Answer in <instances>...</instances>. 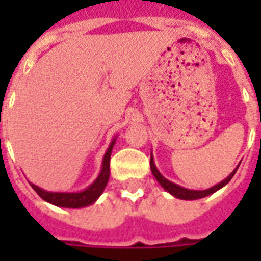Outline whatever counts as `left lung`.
<instances>
[{
    "label": "left lung",
    "instance_id": "8db88e82",
    "mask_svg": "<svg viewBox=\"0 0 261 261\" xmlns=\"http://www.w3.org/2000/svg\"><path fill=\"white\" fill-rule=\"evenodd\" d=\"M151 170H152V175L155 176V179L161 183V186L164 187L166 192H169L170 194H173V196L177 197V198H181V200H197V198H202V197H207L210 196V194H213V193H215L217 190H219L221 187H224L226 183H229L230 179H232L233 175L236 173L238 168H236L224 181H221L219 185L211 187V189H208V190H200V192H197V190H187V189H183V187L177 186L175 183L169 181L168 179H165L164 176L159 173L158 169L155 168V164H153L152 158H151Z\"/></svg>",
    "mask_w": 261,
    "mask_h": 261
}]
</instances>
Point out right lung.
I'll return each mask as SVG.
<instances>
[{
	"label": "right lung",
	"mask_w": 261,
	"mask_h": 261,
	"mask_svg": "<svg viewBox=\"0 0 261 261\" xmlns=\"http://www.w3.org/2000/svg\"><path fill=\"white\" fill-rule=\"evenodd\" d=\"M114 140L110 144V147L108 148V151L105 153V158H103V165H102V172L100 175L97 176V179L93 181V185L89 186L86 190L81 193H50L44 192L40 187L32 185L33 190L42 197L44 201L54 204L57 207H65V208H81L89 205L92 202L96 201V198L102 192L105 190V187L108 185L109 176H110V153H112V148L114 145Z\"/></svg>",
	"instance_id": "add662e5"
}]
</instances>
